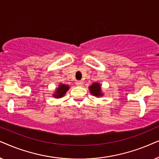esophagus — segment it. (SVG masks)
Segmentation results:
<instances>
[{
	"mask_svg": "<svg viewBox=\"0 0 159 159\" xmlns=\"http://www.w3.org/2000/svg\"><path fill=\"white\" fill-rule=\"evenodd\" d=\"M76 85L77 86H81L82 84H83V81H76Z\"/></svg>",
	"mask_w": 159,
	"mask_h": 159,
	"instance_id": "34e87169",
	"label": "esophagus"
}]
</instances>
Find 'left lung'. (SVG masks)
I'll list each match as a JSON object with an SVG mask.
<instances>
[{
	"label": "left lung",
	"instance_id": "1",
	"mask_svg": "<svg viewBox=\"0 0 159 159\" xmlns=\"http://www.w3.org/2000/svg\"><path fill=\"white\" fill-rule=\"evenodd\" d=\"M89 89L90 93L93 95V96L99 97H102L103 95L102 93L101 86L99 83L95 82V83L92 84V85L89 87Z\"/></svg>",
	"mask_w": 159,
	"mask_h": 159
}]
</instances>
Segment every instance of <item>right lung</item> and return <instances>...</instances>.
I'll return each instance as SVG.
<instances>
[{"label":"right lung","instance_id":"add662e5","mask_svg":"<svg viewBox=\"0 0 159 159\" xmlns=\"http://www.w3.org/2000/svg\"><path fill=\"white\" fill-rule=\"evenodd\" d=\"M70 86L68 85H65V84H60L59 85V87L56 89L54 94H53V97L55 98H61L64 95L66 94V92L68 91Z\"/></svg>","mask_w":159,"mask_h":159}]
</instances>
